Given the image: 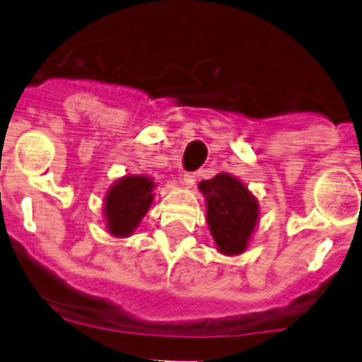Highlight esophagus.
<instances>
[{
	"instance_id": "obj_1",
	"label": "esophagus",
	"mask_w": 362,
	"mask_h": 362,
	"mask_svg": "<svg viewBox=\"0 0 362 362\" xmlns=\"http://www.w3.org/2000/svg\"><path fill=\"white\" fill-rule=\"evenodd\" d=\"M197 180H198V177H197V175H194V173H185V175H184V180H182V182H184L185 187L191 189L192 185L197 184Z\"/></svg>"
}]
</instances>
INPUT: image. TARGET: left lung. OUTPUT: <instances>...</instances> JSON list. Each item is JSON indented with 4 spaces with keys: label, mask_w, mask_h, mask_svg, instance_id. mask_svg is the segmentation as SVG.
<instances>
[{
    "label": "left lung",
    "mask_w": 362,
    "mask_h": 362,
    "mask_svg": "<svg viewBox=\"0 0 362 362\" xmlns=\"http://www.w3.org/2000/svg\"><path fill=\"white\" fill-rule=\"evenodd\" d=\"M205 198L207 223L216 250L223 255L246 252L259 223V200L245 182L230 173H218L198 185Z\"/></svg>",
    "instance_id": "8db88e82"
}]
</instances>
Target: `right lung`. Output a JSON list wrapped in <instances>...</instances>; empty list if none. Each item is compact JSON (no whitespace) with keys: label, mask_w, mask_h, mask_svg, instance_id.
<instances>
[{"label":"right lung","mask_w":362,"mask_h":362,"mask_svg":"<svg viewBox=\"0 0 362 362\" xmlns=\"http://www.w3.org/2000/svg\"><path fill=\"white\" fill-rule=\"evenodd\" d=\"M157 184L146 175H124L109 187L103 200L105 227L112 238H130L155 200Z\"/></svg>","instance_id":"add662e5"}]
</instances>
